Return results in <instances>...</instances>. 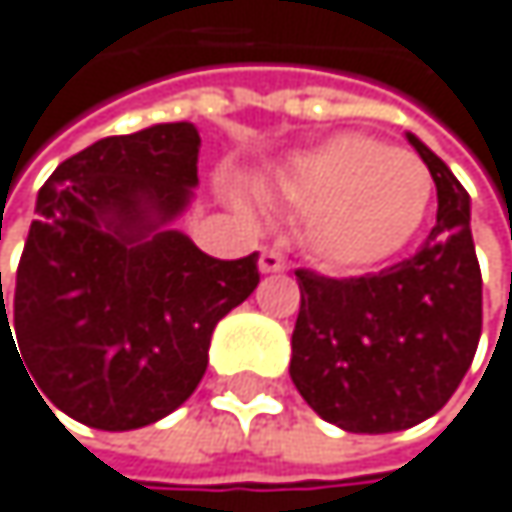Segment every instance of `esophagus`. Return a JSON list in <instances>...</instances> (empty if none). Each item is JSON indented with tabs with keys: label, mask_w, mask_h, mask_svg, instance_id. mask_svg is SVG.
I'll use <instances>...</instances> for the list:
<instances>
[{
	"label": "esophagus",
	"mask_w": 512,
	"mask_h": 512,
	"mask_svg": "<svg viewBox=\"0 0 512 512\" xmlns=\"http://www.w3.org/2000/svg\"><path fill=\"white\" fill-rule=\"evenodd\" d=\"M287 268V259L280 256L277 250H262L259 253V271L262 274H274V271H284Z\"/></svg>",
	"instance_id": "esophagus-1"
}]
</instances>
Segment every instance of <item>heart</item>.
<instances>
[{
    "mask_svg": "<svg viewBox=\"0 0 512 512\" xmlns=\"http://www.w3.org/2000/svg\"><path fill=\"white\" fill-rule=\"evenodd\" d=\"M265 201L305 216L311 253L336 271H366L421 228L433 176L409 152L366 134H336L290 155L259 183Z\"/></svg>",
    "mask_w": 512,
    "mask_h": 512,
    "instance_id": "1",
    "label": "heart"
}]
</instances>
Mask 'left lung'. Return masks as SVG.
Here are the masks:
<instances>
[{
    "instance_id": "1",
    "label": "left lung",
    "mask_w": 512,
    "mask_h": 512,
    "mask_svg": "<svg viewBox=\"0 0 512 512\" xmlns=\"http://www.w3.org/2000/svg\"><path fill=\"white\" fill-rule=\"evenodd\" d=\"M406 137L437 183V225L421 250L363 277L296 271L290 378L323 421L351 433L406 430L437 415L482 332L470 195L415 134Z\"/></svg>"
}]
</instances>
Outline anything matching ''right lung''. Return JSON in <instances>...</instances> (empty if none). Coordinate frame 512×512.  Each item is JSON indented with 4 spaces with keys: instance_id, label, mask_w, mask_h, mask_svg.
<instances>
[{
    "instance_id": "add662e5",
    "label": "right lung",
    "mask_w": 512,
    "mask_h": 512,
    "mask_svg": "<svg viewBox=\"0 0 512 512\" xmlns=\"http://www.w3.org/2000/svg\"><path fill=\"white\" fill-rule=\"evenodd\" d=\"M198 149V127L173 121L66 158L39 189L11 299L0 271V348L17 339L39 397L88 427L183 406L216 323L259 284V253L213 259L164 228L192 201Z\"/></svg>"
}]
</instances>
